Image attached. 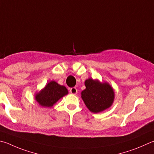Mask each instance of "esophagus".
<instances>
[{"label":"esophagus","mask_w":154,"mask_h":154,"mask_svg":"<svg viewBox=\"0 0 154 154\" xmlns=\"http://www.w3.org/2000/svg\"><path fill=\"white\" fill-rule=\"evenodd\" d=\"M70 92H71L72 94L75 95L77 93V89L75 88H71V89H70Z\"/></svg>","instance_id":"obj_1"}]
</instances>
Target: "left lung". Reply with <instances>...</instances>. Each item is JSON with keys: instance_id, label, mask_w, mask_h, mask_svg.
<instances>
[{"instance_id": "8db88e82", "label": "left lung", "mask_w": 154, "mask_h": 154, "mask_svg": "<svg viewBox=\"0 0 154 154\" xmlns=\"http://www.w3.org/2000/svg\"><path fill=\"white\" fill-rule=\"evenodd\" d=\"M86 89L82 92V97L87 107L92 112L97 113L110 107L114 100V91L107 83L97 80L87 79Z\"/></svg>"}]
</instances>
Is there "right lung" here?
<instances>
[{"label":"right lung","instance_id":"obj_1","mask_svg":"<svg viewBox=\"0 0 154 154\" xmlns=\"http://www.w3.org/2000/svg\"><path fill=\"white\" fill-rule=\"evenodd\" d=\"M68 94L65 86L60 85L57 82H50L42 91L35 96L36 101L44 107H52L58 100Z\"/></svg>","mask_w":154,"mask_h":154}]
</instances>
